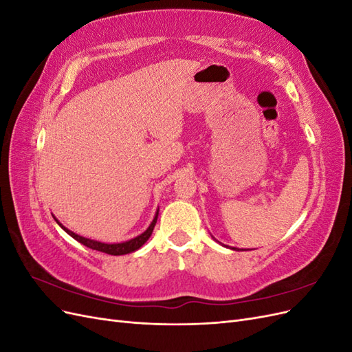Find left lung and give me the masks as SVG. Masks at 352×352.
<instances>
[{
  "label": "left lung",
  "mask_w": 352,
  "mask_h": 352,
  "mask_svg": "<svg viewBox=\"0 0 352 352\" xmlns=\"http://www.w3.org/2000/svg\"><path fill=\"white\" fill-rule=\"evenodd\" d=\"M217 242H219V241H217ZM228 248H230V250H233V251H247V250H239V248H235V247H233V248H232V247H228Z\"/></svg>",
  "instance_id": "left-lung-1"
}]
</instances>
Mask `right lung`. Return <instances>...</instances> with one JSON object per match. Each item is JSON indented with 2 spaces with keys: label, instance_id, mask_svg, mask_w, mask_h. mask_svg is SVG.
<instances>
[{
  "label": "right lung",
  "instance_id": "add662e5",
  "mask_svg": "<svg viewBox=\"0 0 352 352\" xmlns=\"http://www.w3.org/2000/svg\"><path fill=\"white\" fill-rule=\"evenodd\" d=\"M157 217H158V210L155 211V216H154V219H153V221H151V225L146 228V230L145 232H142L141 235H138L136 238H132V239H129V241H124V242H119V243H105V242H100V241H95V239H89V238H83V236H80V235H78V233H74V232H72V230H69L66 226H63L61 223L56 219V221H57V225L65 230L66 233H69V235L73 238V239H76L78 242H80V243H83L85 247H88V248H91V250H95V251H101V252H105V254H110V255H123V254H131V252H133V251H136V250H140L142 245L150 239V236L153 235V230H154V226H155V223H157Z\"/></svg>",
  "mask_w": 352,
  "mask_h": 352
}]
</instances>
